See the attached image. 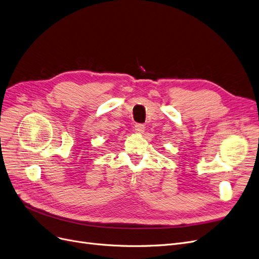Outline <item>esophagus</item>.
Listing matches in <instances>:
<instances>
[{
    "label": "esophagus",
    "mask_w": 259,
    "mask_h": 259,
    "mask_svg": "<svg viewBox=\"0 0 259 259\" xmlns=\"http://www.w3.org/2000/svg\"><path fill=\"white\" fill-rule=\"evenodd\" d=\"M144 130H145L144 124H142V123H137L136 126H135V131H136L137 133H139V135H142V133L144 132Z\"/></svg>",
    "instance_id": "34e87169"
}]
</instances>
